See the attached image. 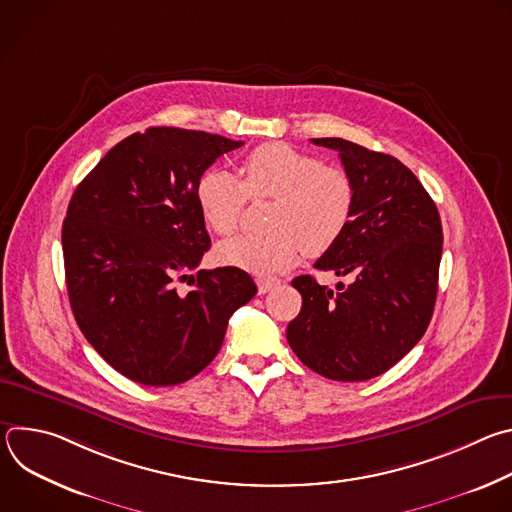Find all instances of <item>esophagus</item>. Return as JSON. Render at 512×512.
Listing matches in <instances>:
<instances>
[{
  "label": "esophagus",
  "mask_w": 512,
  "mask_h": 512,
  "mask_svg": "<svg viewBox=\"0 0 512 512\" xmlns=\"http://www.w3.org/2000/svg\"><path fill=\"white\" fill-rule=\"evenodd\" d=\"M281 283V279L277 277H259L257 279V287H259V294H267V291H271L273 287H277Z\"/></svg>",
  "instance_id": "esophagus-1"
}]
</instances>
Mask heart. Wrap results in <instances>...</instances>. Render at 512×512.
I'll list each match as a JSON object with an SVG mask.
<instances>
[{"label": "heart", "mask_w": 512, "mask_h": 512, "mask_svg": "<svg viewBox=\"0 0 512 512\" xmlns=\"http://www.w3.org/2000/svg\"><path fill=\"white\" fill-rule=\"evenodd\" d=\"M249 196L275 198L267 221L271 233L233 237L218 245L216 259L253 275L285 271L302 251L308 257L328 253L354 212L352 178L287 143L255 148L243 162V182L223 168H206L194 186L204 223L218 235L239 227Z\"/></svg>", "instance_id": "b5f03b06"}]
</instances>
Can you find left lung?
I'll list each match as a JSON object with an SVG mask.
<instances>
[{
  "instance_id": "left-lung-1",
  "label": "left lung",
  "mask_w": 512,
  "mask_h": 512,
  "mask_svg": "<svg viewBox=\"0 0 512 512\" xmlns=\"http://www.w3.org/2000/svg\"><path fill=\"white\" fill-rule=\"evenodd\" d=\"M312 141L338 152L354 184L352 221L314 267L350 283L332 291L312 275L291 281L302 310L287 342L326 379L367 381L389 371L429 326L444 243L440 212L397 158L340 137Z\"/></svg>"
}]
</instances>
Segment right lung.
<instances>
[{
    "label": "right lung",
    "mask_w": 512,
    "mask_h": 512,
    "mask_svg": "<svg viewBox=\"0 0 512 512\" xmlns=\"http://www.w3.org/2000/svg\"><path fill=\"white\" fill-rule=\"evenodd\" d=\"M243 141L150 127L119 141L70 198L62 225L68 300L91 346L123 377L180 385L221 350L257 285L235 267L200 269L210 249L198 176Z\"/></svg>",
    "instance_id": "right-lung-1"
}]
</instances>
